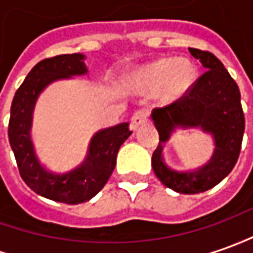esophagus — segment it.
Returning <instances> with one entry per match:
<instances>
[{
	"label": "esophagus",
	"instance_id": "1",
	"mask_svg": "<svg viewBox=\"0 0 253 253\" xmlns=\"http://www.w3.org/2000/svg\"><path fill=\"white\" fill-rule=\"evenodd\" d=\"M147 120H148V111L147 109H138L133 113V116L130 119V127L133 130H137L144 123H147Z\"/></svg>",
	"mask_w": 253,
	"mask_h": 253
}]
</instances>
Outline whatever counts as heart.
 I'll return each mask as SVG.
<instances>
[{
	"label": "heart",
	"mask_w": 253,
	"mask_h": 253,
	"mask_svg": "<svg viewBox=\"0 0 253 253\" xmlns=\"http://www.w3.org/2000/svg\"><path fill=\"white\" fill-rule=\"evenodd\" d=\"M195 68L188 61L163 58L138 69L133 75V84L144 91L159 88L165 99L181 97L195 80Z\"/></svg>",
	"instance_id": "obj_1"
}]
</instances>
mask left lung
Returning <instances> with one entry per match:
<instances>
[{
  "mask_svg": "<svg viewBox=\"0 0 253 253\" xmlns=\"http://www.w3.org/2000/svg\"><path fill=\"white\" fill-rule=\"evenodd\" d=\"M188 51L201 61L206 72L178 99L154 109L151 118L159 133V144L152 154V168L168 188L180 194H198L219 184L235 166L245 118L238 85L223 63L209 51L197 48H188ZM178 126H199L213 135L216 148L211 161L202 168L180 172L166 162L163 145Z\"/></svg>",
  "mask_w": 253,
  "mask_h": 253,
  "instance_id": "1",
  "label": "left lung"
}]
</instances>
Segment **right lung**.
<instances>
[{"label":"right lung","instance_id":"add662e5","mask_svg":"<svg viewBox=\"0 0 253 253\" xmlns=\"http://www.w3.org/2000/svg\"><path fill=\"white\" fill-rule=\"evenodd\" d=\"M83 61L82 54H65L39 62L15 92L8 125L9 144L23 181L41 197L68 205L87 202L104 188L116 166L120 145L133 133L128 123L98 131L83 163L68 171H51L40 162L30 134L36 99L55 80L87 73Z\"/></svg>","mask_w":253,"mask_h":253}]
</instances>
